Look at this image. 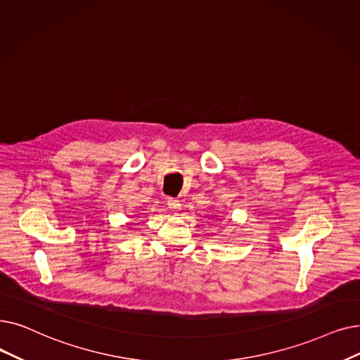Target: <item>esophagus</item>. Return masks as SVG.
<instances>
[{
    "mask_svg": "<svg viewBox=\"0 0 360 360\" xmlns=\"http://www.w3.org/2000/svg\"><path fill=\"white\" fill-rule=\"evenodd\" d=\"M167 206H169V209L172 212H179L181 210V202L176 198H169L167 200Z\"/></svg>",
    "mask_w": 360,
    "mask_h": 360,
    "instance_id": "1",
    "label": "esophagus"
}]
</instances>
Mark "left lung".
Here are the masks:
<instances>
[{
    "label": "left lung",
    "mask_w": 360,
    "mask_h": 360,
    "mask_svg": "<svg viewBox=\"0 0 360 360\" xmlns=\"http://www.w3.org/2000/svg\"><path fill=\"white\" fill-rule=\"evenodd\" d=\"M212 217H217V216H216V214H212Z\"/></svg>",
    "instance_id": "obj_1"
}]
</instances>
